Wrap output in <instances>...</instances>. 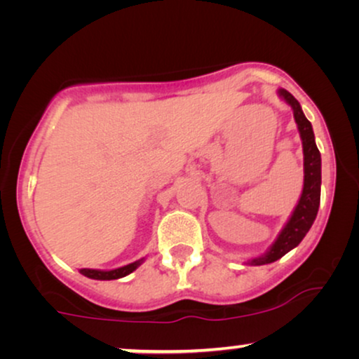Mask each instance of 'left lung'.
I'll return each mask as SVG.
<instances>
[{
    "instance_id": "1",
    "label": "left lung",
    "mask_w": 359,
    "mask_h": 359,
    "mask_svg": "<svg viewBox=\"0 0 359 359\" xmlns=\"http://www.w3.org/2000/svg\"><path fill=\"white\" fill-rule=\"evenodd\" d=\"M278 95L291 106L299 134H301L304 151V188L291 217H289L286 225L279 232L274 243L268 248V252L262 255V257L252 258L247 262V264H253V266L276 262V259L283 258L287 252H291L292 248H296L302 242V238L306 237L309 229L312 227L313 220L317 217L318 205H320L322 158L320 151H318L316 145V135H313L312 124L304 116L301 104H299V101L291 93L281 88V90H278Z\"/></svg>"
}]
</instances>
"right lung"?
<instances>
[{
	"mask_svg": "<svg viewBox=\"0 0 359 359\" xmlns=\"http://www.w3.org/2000/svg\"><path fill=\"white\" fill-rule=\"evenodd\" d=\"M144 263V258L137 259V262L126 264V266L116 268V269H109V271H104V269H90V268H83L80 269V273L83 276L91 278V279H100V281H109V279H119L124 278L127 274H130L132 271H135L140 264Z\"/></svg>",
	"mask_w": 359,
	"mask_h": 359,
	"instance_id": "right-lung-1",
	"label": "right lung"
}]
</instances>
